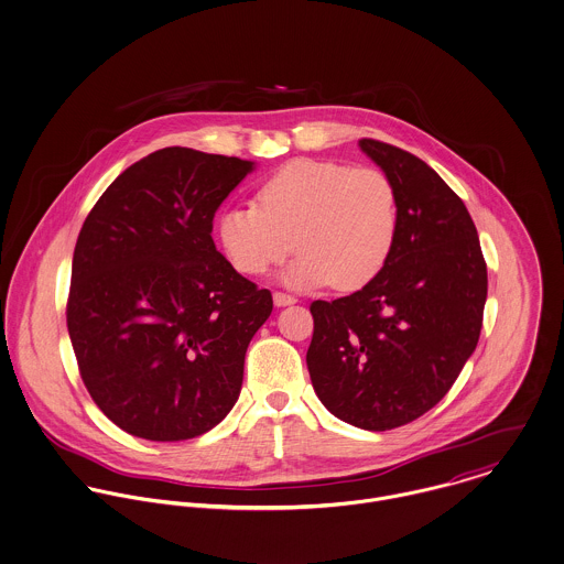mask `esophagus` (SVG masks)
Here are the masks:
<instances>
[{
    "label": "esophagus",
    "instance_id": "1",
    "mask_svg": "<svg viewBox=\"0 0 564 564\" xmlns=\"http://www.w3.org/2000/svg\"><path fill=\"white\" fill-rule=\"evenodd\" d=\"M272 299H274V305H276V307H288V305H294V303H296L294 296L283 294V292H274Z\"/></svg>",
    "mask_w": 564,
    "mask_h": 564
}]
</instances>
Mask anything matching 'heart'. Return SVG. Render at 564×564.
I'll return each instance as SVG.
<instances>
[{"instance_id":"obj_1","label":"heart","mask_w":564,"mask_h":564,"mask_svg":"<svg viewBox=\"0 0 564 564\" xmlns=\"http://www.w3.org/2000/svg\"><path fill=\"white\" fill-rule=\"evenodd\" d=\"M400 203L387 173L335 160H294L261 182L254 205L229 207L216 234L231 265L263 276L292 245L285 281L357 290L372 281L395 245Z\"/></svg>"}]
</instances>
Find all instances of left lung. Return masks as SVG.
I'll return each instance as SVG.
<instances>
[{
    "label": "left lung",
    "instance_id": "left-lung-1",
    "mask_svg": "<svg viewBox=\"0 0 564 564\" xmlns=\"http://www.w3.org/2000/svg\"><path fill=\"white\" fill-rule=\"evenodd\" d=\"M359 147L395 186L398 236L368 285L313 301L307 368L335 417L391 431L431 411L476 350L487 263L465 203L426 162L372 138Z\"/></svg>",
    "mask_w": 564,
    "mask_h": 564
}]
</instances>
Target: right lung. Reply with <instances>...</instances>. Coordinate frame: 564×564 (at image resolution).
Segmentation results:
<instances>
[{
	"label": "right lung",
	"instance_id": "add662e5",
	"mask_svg": "<svg viewBox=\"0 0 564 564\" xmlns=\"http://www.w3.org/2000/svg\"><path fill=\"white\" fill-rule=\"evenodd\" d=\"M251 171L240 158L166 147L123 171L82 225L68 337L90 398L133 437H198L240 395L272 294L216 251L212 223Z\"/></svg>",
	"mask_w": 564,
	"mask_h": 564
}]
</instances>
